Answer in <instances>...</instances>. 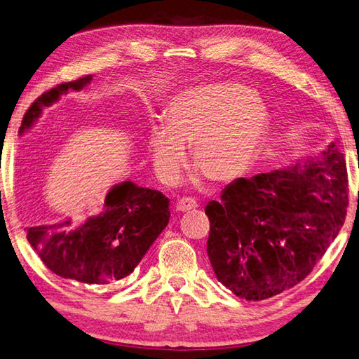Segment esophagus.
I'll list each match as a JSON object with an SVG mask.
<instances>
[{
  "label": "esophagus",
  "mask_w": 359,
  "mask_h": 359,
  "mask_svg": "<svg viewBox=\"0 0 359 359\" xmlns=\"http://www.w3.org/2000/svg\"><path fill=\"white\" fill-rule=\"evenodd\" d=\"M175 207H177L178 212H187V210L196 209L198 203L194 200V198H181V200H178L177 204H175Z\"/></svg>",
  "instance_id": "esophagus-1"
}]
</instances>
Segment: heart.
Segmentation results:
<instances>
[{"instance_id":"b5f03b06","label":"heart","mask_w":359,"mask_h":359,"mask_svg":"<svg viewBox=\"0 0 359 359\" xmlns=\"http://www.w3.org/2000/svg\"><path fill=\"white\" fill-rule=\"evenodd\" d=\"M262 102L238 84H215L175 98L164 123L150 126L147 149L158 180L178 184L187 165V146L195 164L213 182H232L250 169L266 133Z\"/></svg>"}]
</instances>
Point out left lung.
Segmentation results:
<instances>
[{
  "label": "left lung",
  "mask_w": 359,
  "mask_h": 359,
  "mask_svg": "<svg viewBox=\"0 0 359 359\" xmlns=\"http://www.w3.org/2000/svg\"><path fill=\"white\" fill-rule=\"evenodd\" d=\"M347 205L346 159L333 142L289 169L235 180L205 205L215 275L247 301L294 287L339 233Z\"/></svg>",
  "instance_id": "obj_1"
}]
</instances>
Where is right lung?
I'll return each mask as SVG.
<instances>
[{
	"label": "right lung",
	"mask_w": 359,
	"mask_h": 359,
	"mask_svg": "<svg viewBox=\"0 0 359 359\" xmlns=\"http://www.w3.org/2000/svg\"><path fill=\"white\" fill-rule=\"evenodd\" d=\"M86 75L61 83L35 100L22 118L20 133L34 124L44 106L67 90H81ZM170 218L169 198L132 181L115 186L98 215L75 226L70 219L27 229V241L55 275L76 283L104 285L129 276Z\"/></svg>",
	"instance_id": "add662e5"
}]
</instances>
